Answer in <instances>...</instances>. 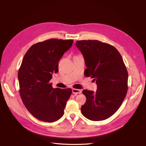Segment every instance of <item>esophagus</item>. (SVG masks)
I'll use <instances>...</instances> for the list:
<instances>
[{"mask_svg":"<svg viewBox=\"0 0 146 146\" xmlns=\"http://www.w3.org/2000/svg\"><path fill=\"white\" fill-rule=\"evenodd\" d=\"M81 92H82V91L80 89H72V93L73 94L76 95V94H81Z\"/></svg>","mask_w":146,"mask_h":146,"instance_id":"34e87169","label":"esophagus"}]
</instances>
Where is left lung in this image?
I'll list each match as a JSON object with an SVG mask.
<instances>
[{
  "instance_id": "left-lung-1",
  "label": "left lung",
  "mask_w": 146,
  "mask_h": 146,
  "mask_svg": "<svg viewBox=\"0 0 146 146\" xmlns=\"http://www.w3.org/2000/svg\"><path fill=\"white\" fill-rule=\"evenodd\" d=\"M76 45L85 58V76L94 78L96 92L83 90L86 98L81 106L84 117L102 121L119 108L128 90V72L120 53L113 46L98 40H81Z\"/></svg>"
}]
</instances>
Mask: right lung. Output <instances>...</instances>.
<instances>
[{"label": "right lung", "instance_id": "right-lung-1", "mask_svg": "<svg viewBox=\"0 0 146 146\" xmlns=\"http://www.w3.org/2000/svg\"><path fill=\"white\" fill-rule=\"evenodd\" d=\"M73 40L50 39L37 42L27 51L18 71L19 94L28 111L42 121L52 122L63 117L72 90L54 89L50 80L57 73L58 61Z\"/></svg>", "mask_w": 146, "mask_h": 146}]
</instances>
